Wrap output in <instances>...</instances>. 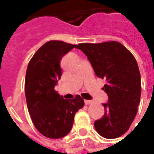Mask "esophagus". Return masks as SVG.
Instances as JSON below:
<instances>
[{"instance_id":"obj_1","label":"esophagus","mask_w":154,"mask_h":154,"mask_svg":"<svg viewBox=\"0 0 154 154\" xmlns=\"http://www.w3.org/2000/svg\"><path fill=\"white\" fill-rule=\"evenodd\" d=\"M84 102H85V104L86 105H91V104H92V100H84Z\"/></svg>"}]
</instances>
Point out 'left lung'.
Wrapping results in <instances>:
<instances>
[{
	"mask_svg": "<svg viewBox=\"0 0 154 154\" xmlns=\"http://www.w3.org/2000/svg\"><path fill=\"white\" fill-rule=\"evenodd\" d=\"M77 48L86 54L97 77L106 81L102 90L108 103L103 104L105 115L95 121V128L106 139L118 138L129 129L140 101L141 77L135 57L116 41L82 43Z\"/></svg>",
	"mask_w": 154,
	"mask_h": 154,
	"instance_id": "1",
	"label": "left lung"
}]
</instances>
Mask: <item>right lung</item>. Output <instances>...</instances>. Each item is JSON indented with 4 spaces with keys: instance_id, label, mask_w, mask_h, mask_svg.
I'll return each instance as SVG.
<instances>
[{
    "instance_id": "add662e5",
    "label": "right lung",
    "mask_w": 154,
    "mask_h": 154,
    "mask_svg": "<svg viewBox=\"0 0 154 154\" xmlns=\"http://www.w3.org/2000/svg\"><path fill=\"white\" fill-rule=\"evenodd\" d=\"M76 44L50 40L40 47L29 61L25 75V97L35 127L49 139H60L70 132L75 114L84 106L79 95L64 100L54 90L62 76L60 62Z\"/></svg>"
}]
</instances>
